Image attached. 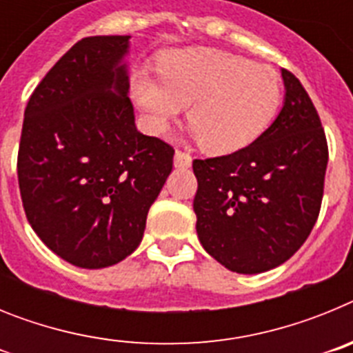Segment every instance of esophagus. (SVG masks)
<instances>
[{"label": "esophagus", "instance_id": "34e87169", "mask_svg": "<svg viewBox=\"0 0 353 353\" xmlns=\"http://www.w3.org/2000/svg\"><path fill=\"white\" fill-rule=\"evenodd\" d=\"M192 162V157L189 154H185V152H182V150H176L174 152V166L176 168H189L191 166Z\"/></svg>", "mask_w": 353, "mask_h": 353}]
</instances>
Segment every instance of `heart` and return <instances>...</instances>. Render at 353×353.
Wrapping results in <instances>:
<instances>
[{
	"mask_svg": "<svg viewBox=\"0 0 353 353\" xmlns=\"http://www.w3.org/2000/svg\"><path fill=\"white\" fill-rule=\"evenodd\" d=\"M159 77L138 72L132 99L150 130L166 132L187 108L199 146L212 155L245 148L269 129L281 105V77L245 56L208 48L176 49L159 58Z\"/></svg>",
	"mask_w": 353,
	"mask_h": 353,
	"instance_id": "b5f03b06",
	"label": "heart"
}]
</instances>
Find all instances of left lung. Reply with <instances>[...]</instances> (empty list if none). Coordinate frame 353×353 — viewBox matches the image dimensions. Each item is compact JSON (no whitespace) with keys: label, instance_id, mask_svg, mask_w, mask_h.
Listing matches in <instances>:
<instances>
[{"label":"left lung","instance_id":"obj_1","mask_svg":"<svg viewBox=\"0 0 353 353\" xmlns=\"http://www.w3.org/2000/svg\"><path fill=\"white\" fill-rule=\"evenodd\" d=\"M285 104L254 143L230 155L192 161L196 232L205 251L239 274L285 263L320 214L329 148L301 81L281 68Z\"/></svg>","mask_w":353,"mask_h":353}]
</instances>
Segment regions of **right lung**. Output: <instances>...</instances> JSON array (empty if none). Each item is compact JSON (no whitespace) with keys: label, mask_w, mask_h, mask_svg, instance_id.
<instances>
[{"label":"right lung","mask_w":353,"mask_h":353,"mask_svg":"<svg viewBox=\"0 0 353 353\" xmlns=\"http://www.w3.org/2000/svg\"><path fill=\"white\" fill-rule=\"evenodd\" d=\"M127 35L74 43L31 93L19 143L21 199L43 244L81 269L136 251L174 150L136 129Z\"/></svg>","instance_id":"obj_1"}]
</instances>
